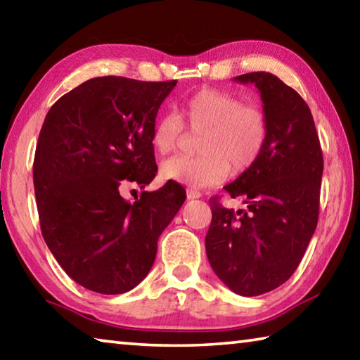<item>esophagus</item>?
<instances>
[{
  "label": "esophagus",
  "mask_w": 360,
  "mask_h": 360,
  "mask_svg": "<svg viewBox=\"0 0 360 360\" xmlns=\"http://www.w3.org/2000/svg\"><path fill=\"white\" fill-rule=\"evenodd\" d=\"M202 197V193L197 192V191H192V188H187V198L188 200H195V198H200Z\"/></svg>",
  "instance_id": "obj_1"
}]
</instances>
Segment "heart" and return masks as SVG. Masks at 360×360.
<instances>
[{
  "mask_svg": "<svg viewBox=\"0 0 360 360\" xmlns=\"http://www.w3.org/2000/svg\"><path fill=\"white\" fill-rule=\"evenodd\" d=\"M181 114L195 131H203L202 155H174L160 165V176L192 188L221 184L230 173H243L259 160L268 139L266 115L260 108L243 105L222 90H200L181 105ZM181 117L173 111L155 120L150 143L158 154L172 152L182 133Z\"/></svg>",
  "mask_w": 360,
  "mask_h": 360,
  "instance_id": "obj_1",
  "label": "heart"
}]
</instances>
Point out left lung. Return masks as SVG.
Instances as JSON below:
<instances>
[{
	"label": "left lung",
	"mask_w": 360,
	"mask_h": 360,
	"mask_svg": "<svg viewBox=\"0 0 360 360\" xmlns=\"http://www.w3.org/2000/svg\"><path fill=\"white\" fill-rule=\"evenodd\" d=\"M233 79L259 89L268 139L259 160L224 187L245 210L210 200L205 246L217 278L255 297L284 284L300 264L318 225L324 160L311 111L294 89L265 71Z\"/></svg>",
	"instance_id": "obj_1"
}]
</instances>
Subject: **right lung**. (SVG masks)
Listing matches in <instances>:
<instances>
[{"label": "right lung", "instance_id": "add662e5", "mask_svg": "<svg viewBox=\"0 0 360 360\" xmlns=\"http://www.w3.org/2000/svg\"><path fill=\"white\" fill-rule=\"evenodd\" d=\"M176 82L94 77L46 115L33 163L41 231L66 275L85 289L115 295L136 288L184 203L174 181L133 203L119 192L125 182L144 188L155 178L152 129Z\"/></svg>", "mask_w": 360, "mask_h": 360}]
</instances>
